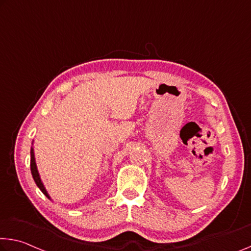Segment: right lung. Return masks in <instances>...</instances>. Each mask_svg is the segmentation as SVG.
<instances>
[{
	"label": "right lung",
	"mask_w": 251,
	"mask_h": 251,
	"mask_svg": "<svg viewBox=\"0 0 251 251\" xmlns=\"http://www.w3.org/2000/svg\"><path fill=\"white\" fill-rule=\"evenodd\" d=\"M32 145H33V142H32ZM30 155H31V160H30V168H31V174H32V177L33 180L35 182V184L38 185V188L41 190V192L45 194V196L50 199L51 198L49 196V193H48V191L46 190L45 185H43V183L41 181V177H40V174H39V171H38V168H37V163H35V157H34V150H33V146H31V152H30Z\"/></svg>",
	"instance_id": "add662e5"
}]
</instances>
